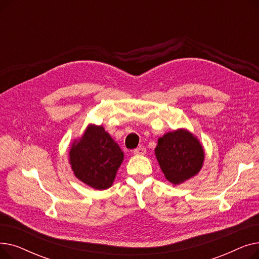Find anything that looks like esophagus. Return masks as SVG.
I'll list each match as a JSON object with an SVG mask.
<instances>
[{
  "label": "esophagus",
  "instance_id": "1",
  "mask_svg": "<svg viewBox=\"0 0 259 259\" xmlns=\"http://www.w3.org/2000/svg\"><path fill=\"white\" fill-rule=\"evenodd\" d=\"M133 154L135 155H144L146 154V149L144 147H139L133 150Z\"/></svg>",
  "mask_w": 259,
  "mask_h": 259
}]
</instances>
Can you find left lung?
Here are the masks:
<instances>
[{"label":"left lung","mask_w":259,"mask_h":259,"mask_svg":"<svg viewBox=\"0 0 259 259\" xmlns=\"http://www.w3.org/2000/svg\"><path fill=\"white\" fill-rule=\"evenodd\" d=\"M155 156L167 181L176 186L200 171L205 151L195 135L187 129H178L158 139Z\"/></svg>","instance_id":"left-lung-1"}]
</instances>
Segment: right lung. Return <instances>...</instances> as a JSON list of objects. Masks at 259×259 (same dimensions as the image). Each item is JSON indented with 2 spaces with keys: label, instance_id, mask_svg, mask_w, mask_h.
Listing matches in <instances>:
<instances>
[{
  "label": "right lung",
  "instance_id": "obj_1",
  "mask_svg": "<svg viewBox=\"0 0 259 259\" xmlns=\"http://www.w3.org/2000/svg\"><path fill=\"white\" fill-rule=\"evenodd\" d=\"M124 160V152L103 126L88 125L84 134L73 141L69 162L75 178L87 186L106 190L114 182Z\"/></svg>",
  "mask_w": 259,
  "mask_h": 259
}]
</instances>
